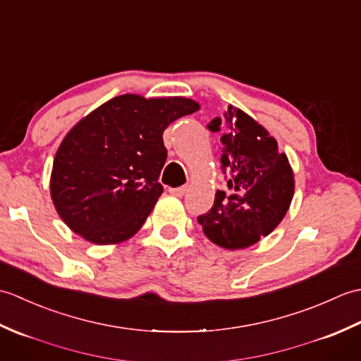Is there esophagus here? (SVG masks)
Returning <instances> with one entry per match:
<instances>
[{"instance_id":"esophagus-1","label":"esophagus","mask_w":361,"mask_h":361,"mask_svg":"<svg viewBox=\"0 0 361 361\" xmlns=\"http://www.w3.org/2000/svg\"><path fill=\"white\" fill-rule=\"evenodd\" d=\"M189 190V186L186 185V186H180V188H172V189H169V192H171L172 195H175V197H183L185 195L186 192Z\"/></svg>"}]
</instances>
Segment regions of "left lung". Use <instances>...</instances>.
<instances>
[{
  "mask_svg": "<svg viewBox=\"0 0 361 361\" xmlns=\"http://www.w3.org/2000/svg\"><path fill=\"white\" fill-rule=\"evenodd\" d=\"M208 128L221 133L229 194L217 190L211 211L197 221L219 247L247 248L286 217L295 194L293 169L268 130L240 109L228 105L224 119H212Z\"/></svg>",
  "mask_w": 361,
  "mask_h": 361,
  "instance_id": "obj_1",
  "label": "left lung"
}]
</instances>
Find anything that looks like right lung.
I'll return each instance as SVG.
<instances>
[{"instance_id":"1","label":"right lung","mask_w":361,"mask_h":361,"mask_svg":"<svg viewBox=\"0 0 361 361\" xmlns=\"http://www.w3.org/2000/svg\"><path fill=\"white\" fill-rule=\"evenodd\" d=\"M197 110L200 104L188 97L122 94L82 118L60 142L49 180L66 226L96 245L140 231L163 194V132Z\"/></svg>"}]
</instances>
